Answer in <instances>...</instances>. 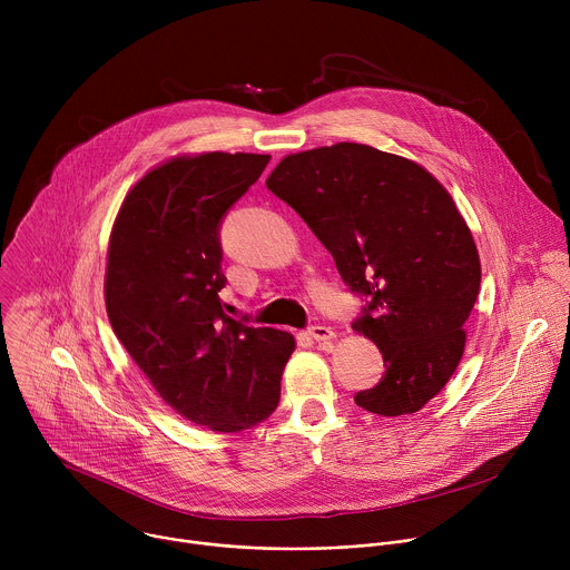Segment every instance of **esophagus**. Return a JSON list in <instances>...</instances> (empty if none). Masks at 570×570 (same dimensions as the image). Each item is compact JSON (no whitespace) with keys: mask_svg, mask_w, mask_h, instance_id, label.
<instances>
[{"mask_svg":"<svg viewBox=\"0 0 570 570\" xmlns=\"http://www.w3.org/2000/svg\"><path fill=\"white\" fill-rule=\"evenodd\" d=\"M308 336L317 343H324V341H332L336 334L332 327H327V324H313V327H308Z\"/></svg>","mask_w":570,"mask_h":570,"instance_id":"esophagus-1","label":"esophagus"}]
</instances>
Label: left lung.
I'll return each mask as SVG.
<instances>
[{
  "instance_id": "left-lung-1",
  "label": "left lung",
  "mask_w": 570,
  "mask_h": 570,
  "mask_svg": "<svg viewBox=\"0 0 570 570\" xmlns=\"http://www.w3.org/2000/svg\"><path fill=\"white\" fill-rule=\"evenodd\" d=\"M266 187L365 302L352 327L379 347L385 374L356 405L417 413L455 372L480 291L475 243L449 191L415 161L350 141L284 157Z\"/></svg>"
}]
</instances>
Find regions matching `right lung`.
<instances>
[{"instance_id": "add662e5", "label": "right lung", "mask_w": 570, "mask_h": 570, "mask_svg": "<svg viewBox=\"0 0 570 570\" xmlns=\"http://www.w3.org/2000/svg\"><path fill=\"white\" fill-rule=\"evenodd\" d=\"M271 155L203 153L146 174L112 227L106 308L112 330L176 413L218 433L264 422L295 350L291 334L234 320L220 225Z\"/></svg>"}]
</instances>
